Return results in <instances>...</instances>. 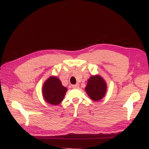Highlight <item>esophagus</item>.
I'll return each instance as SVG.
<instances>
[{
  "mask_svg": "<svg viewBox=\"0 0 149 149\" xmlns=\"http://www.w3.org/2000/svg\"><path fill=\"white\" fill-rule=\"evenodd\" d=\"M78 87H79L78 84H73V85H72V88H74V89H77V88H78Z\"/></svg>",
  "mask_w": 149,
  "mask_h": 149,
  "instance_id": "34e87169",
  "label": "esophagus"
}]
</instances>
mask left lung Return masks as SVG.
Wrapping results in <instances>:
<instances>
[{
    "instance_id": "obj_1",
    "label": "left lung",
    "mask_w": 149,
    "mask_h": 149,
    "mask_svg": "<svg viewBox=\"0 0 149 149\" xmlns=\"http://www.w3.org/2000/svg\"><path fill=\"white\" fill-rule=\"evenodd\" d=\"M85 91L92 100L98 101L105 96L107 91L106 83L100 75L92 76L88 81Z\"/></svg>"
}]
</instances>
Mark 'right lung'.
<instances>
[{"instance_id": "1", "label": "right lung", "mask_w": 149, "mask_h": 149, "mask_svg": "<svg viewBox=\"0 0 149 149\" xmlns=\"http://www.w3.org/2000/svg\"><path fill=\"white\" fill-rule=\"evenodd\" d=\"M66 91L67 88L62 85L60 80L55 76L48 78L42 88L45 100L52 105H58L61 103Z\"/></svg>"}]
</instances>
